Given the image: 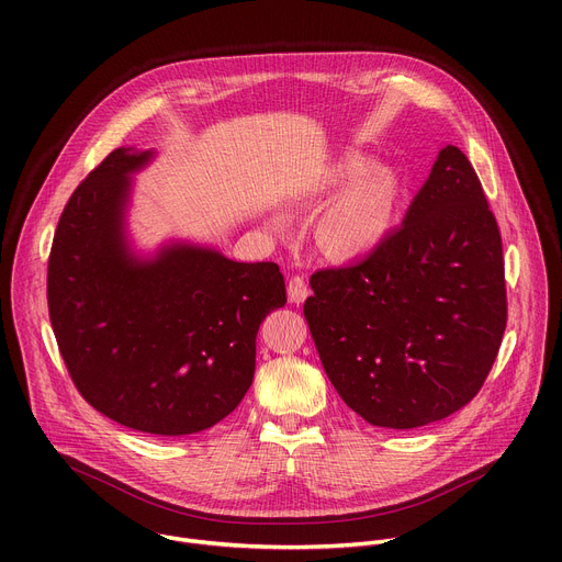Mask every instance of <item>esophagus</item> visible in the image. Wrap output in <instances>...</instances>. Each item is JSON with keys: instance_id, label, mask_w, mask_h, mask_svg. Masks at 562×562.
<instances>
[{"instance_id": "34e87169", "label": "esophagus", "mask_w": 562, "mask_h": 562, "mask_svg": "<svg viewBox=\"0 0 562 562\" xmlns=\"http://www.w3.org/2000/svg\"><path fill=\"white\" fill-rule=\"evenodd\" d=\"M286 291H289V301H291L293 305H303L305 299L310 296V289H307V284H305L303 278H291Z\"/></svg>"}]
</instances>
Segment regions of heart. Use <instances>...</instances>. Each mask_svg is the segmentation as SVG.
<instances>
[{"mask_svg":"<svg viewBox=\"0 0 562 562\" xmlns=\"http://www.w3.org/2000/svg\"><path fill=\"white\" fill-rule=\"evenodd\" d=\"M339 188L342 191L321 212L314 236L318 248L328 257L348 261L373 252L392 234L403 182L394 166L350 153L316 177L307 191V202L314 206L323 204ZM273 223L280 225L282 218L276 216Z\"/></svg>","mask_w":562,"mask_h":562,"instance_id":"obj_1","label":"heart"}]
</instances>
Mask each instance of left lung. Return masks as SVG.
<instances>
[{"label": "left lung", "instance_id": "1", "mask_svg": "<svg viewBox=\"0 0 562 562\" xmlns=\"http://www.w3.org/2000/svg\"><path fill=\"white\" fill-rule=\"evenodd\" d=\"M310 284L321 364L364 422L407 430L464 407L506 330L501 234L467 157L441 147L401 227Z\"/></svg>", "mask_w": 562, "mask_h": 562}]
</instances>
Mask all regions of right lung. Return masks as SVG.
Here are the masks:
<instances>
[{
  "label": "right lung",
  "mask_w": 562,
  "mask_h": 562,
  "mask_svg": "<svg viewBox=\"0 0 562 562\" xmlns=\"http://www.w3.org/2000/svg\"><path fill=\"white\" fill-rule=\"evenodd\" d=\"M155 147H117L77 187L47 263V305L81 396L127 428L177 437L216 426L255 375L259 323L286 303L273 261L130 234L134 175Z\"/></svg>",
  "instance_id": "right-lung-1"
}]
</instances>
